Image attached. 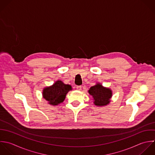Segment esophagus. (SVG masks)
I'll return each mask as SVG.
<instances>
[{"label": "esophagus", "mask_w": 155, "mask_h": 155, "mask_svg": "<svg viewBox=\"0 0 155 155\" xmlns=\"http://www.w3.org/2000/svg\"><path fill=\"white\" fill-rule=\"evenodd\" d=\"M81 86H77V87H76V88H77V90H78V91H81Z\"/></svg>", "instance_id": "34e87169"}]
</instances>
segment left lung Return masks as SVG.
Listing matches in <instances>:
<instances>
[{
	"label": "left lung",
	"instance_id": "8db88e82",
	"mask_svg": "<svg viewBox=\"0 0 155 155\" xmlns=\"http://www.w3.org/2000/svg\"><path fill=\"white\" fill-rule=\"evenodd\" d=\"M88 92L92 97L94 104L98 107L108 105L112 97V91L109 87H104L100 83L91 87Z\"/></svg>",
	"mask_w": 155,
	"mask_h": 155
}]
</instances>
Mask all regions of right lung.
<instances>
[{
    "label": "right lung",
    "instance_id": "1",
    "mask_svg": "<svg viewBox=\"0 0 155 155\" xmlns=\"http://www.w3.org/2000/svg\"><path fill=\"white\" fill-rule=\"evenodd\" d=\"M72 90L71 85L66 84L61 80H57L52 85L43 88L42 96L49 104L57 106L64 101L66 94Z\"/></svg>",
    "mask_w": 155,
    "mask_h": 155
}]
</instances>
